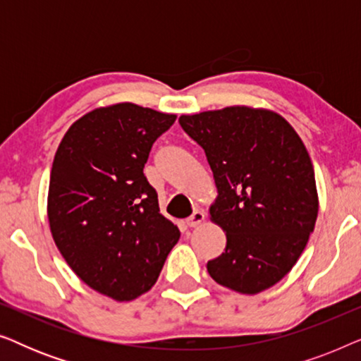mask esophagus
Segmentation results:
<instances>
[{"label": "esophagus", "mask_w": 361, "mask_h": 361, "mask_svg": "<svg viewBox=\"0 0 361 361\" xmlns=\"http://www.w3.org/2000/svg\"><path fill=\"white\" fill-rule=\"evenodd\" d=\"M205 220V214L202 210H195L194 214H192L189 219L185 220V224H187V226H190V228H194V226H199L202 221Z\"/></svg>", "instance_id": "obj_1"}]
</instances>
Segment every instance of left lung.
<instances>
[{"instance_id": "1", "label": "left lung", "mask_w": 361, "mask_h": 361, "mask_svg": "<svg viewBox=\"0 0 361 361\" xmlns=\"http://www.w3.org/2000/svg\"><path fill=\"white\" fill-rule=\"evenodd\" d=\"M187 135L205 151L219 197L210 219L226 248L207 269L243 294L271 288L302 255L317 220L314 167L294 128L268 110L228 106L182 115Z\"/></svg>"}]
</instances>
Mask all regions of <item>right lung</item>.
<instances>
[{"instance_id": "add662e5", "label": "right lung", "mask_w": 361, "mask_h": 361, "mask_svg": "<svg viewBox=\"0 0 361 361\" xmlns=\"http://www.w3.org/2000/svg\"><path fill=\"white\" fill-rule=\"evenodd\" d=\"M133 103L87 113L68 128L49 180V224L59 251L92 289L131 300L159 278L180 231L161 215L145 176L151 147L174 125Z\"/></svg>"}]
</instances>
